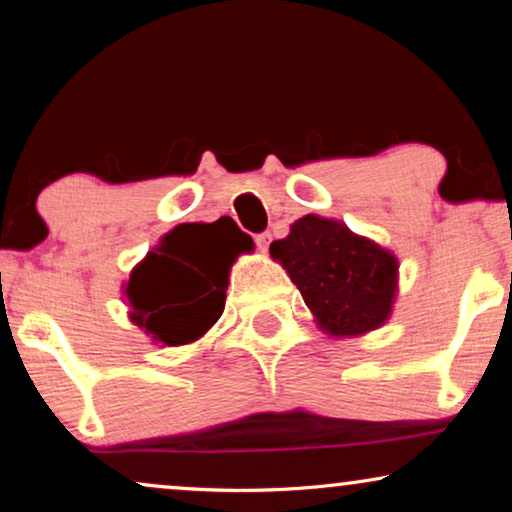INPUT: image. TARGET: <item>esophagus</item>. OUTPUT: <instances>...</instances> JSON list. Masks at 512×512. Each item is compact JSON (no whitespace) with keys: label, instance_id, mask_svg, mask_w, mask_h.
I'll return each mask as SVG.
<instances>
[{"label":"esophagus","instance_id":"34e87169","mask_svg":"<svg viewBox=\"0 0 512 512\" xmlns=\"http://www.w3.org/2000/svg\"><path fill=\"white\" fill-rule=\"evenodd\" d=\"M270 240H272V235L268 233V230H265V233H258V235H256V247L261 249V251H268Z\"/></svg>","mask_w":512,"mask_h":512}]
</instances>
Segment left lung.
I'll list each match as a JSON object with an SVG mask.
<instances>
[{"label":"left lung","mask_w":512,"mask_h":512,"mask_svg":"<svg viewBox=\"0 0 512 512\" xmlns=\"http://www.w3.org/2000/svg\"><path fill=\"white\" fill-rule=\"evenodd\" d=\"M321 331L361 335L387 321L396 296L398 261L338 221L307 214L284 240L270 244Z\"/></svg>","instance_id":"left-lung-1"}]
</instances>
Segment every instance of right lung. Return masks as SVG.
Here are the masks:
<instances>
[{
  "mask_svg": "<svg viewBox=\"0 0 512 512\" xmlns=\"http://www.w3.org/2000/svg\"><path fill=\"white\" fill-rule=\"evenodd\" d=\"M249 247L251 237L230 216L209 226L188 223L174 228L132 270L125 286L130 319L163 345L198 340L223 314L228 270L237 254Z\"/></svg>",
  "mask_w": 512,
  "mask_h": 512,
  "instance_id": "1",
  "label": "right lung"
}]
</instances>
